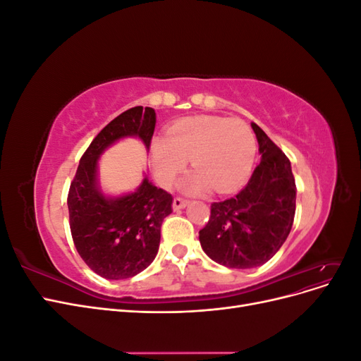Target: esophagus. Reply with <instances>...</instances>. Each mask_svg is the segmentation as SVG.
Returning a JSON list of instances; mask_svg holds the SVG:
<instances>
[{
  "label": "esophagus",
  "instance_id": "1",
  "mask_svg": "<svg viewBox=\"0 0 361 361\" xmlns=\"http://www.w3.org/2000/svg\"><path fill=\"white\" fill-rule=\"evenodd\" d=\"M190 202L188 200H185V199H182V197H176L173 200V209L174 211H179V209H183L185 206H187Z\"/></svg>",
  "mask_w": 361,
  "mask_h": 361
}]
</instances>
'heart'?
Masks as SVG:
<instances>
[{
    "instance_id": "obj_1",
    "label": "heart",
    "mask_w": 361,
    "mask_h": 361,
    "mask_svg": "<svg viewBox=\"0 0 361 361\" xmlns=\"http://www.w3.org/2000/svg\"><path fill=\"white\" fill-rule=\"evenodd\" d=\"M255 155L253 129L238 117H188L171 125L166 138L152 141L155 176L164 187H170L191 159L195 170L187 185L191 192L211 187L215 192L235 190L250 174Z\"/></svg>"
}]
</instances>
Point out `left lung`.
<instances>
[{
	"mask_svg": "<svg viewBox=\"0 0 361 361\" xmlns=\"http://www.w3.org/2000/svg\"><path fill=\"white\" fill-rule=\"evenodd\" d=\"M262 159L235 197L211 204L209 221L199 232L204 253L227 268L264 265L290 232L297 187L289 158L256 123Z\"/></svg>",
	"mask_w": 361,
	"mask_h": 361,
	"instance_id": "obj_1",
	"label": "left lung"
}]
</instances>
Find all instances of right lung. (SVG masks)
I'll list each match as a JSON object with an SVG mask.
<instances>
[{"mask_svg":"<svg viewBox=\"0 0 361 361\" xmlns=\"http://www.w3.org/2000/svg\"><path fill=\"white\" fill-rule=\"evenodd\" d=\"M154 108L134 106L113 118L81 157L68 194L69 226L76 251L97 276L120 280L137 276L154 262L161 224L173 212V195L147 179L120 199H106L96 188L97 157L116 140L137 135L150 146Z\"/></svg>","mask_w":361,"mask_h":361,"instance_id":"obj_1","label":"right lung"}]
</instances>
